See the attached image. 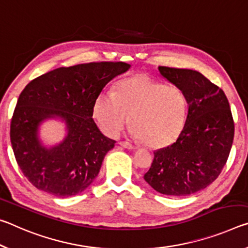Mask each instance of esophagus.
<instances>
[{"instance_id":"esophagus-1","label":"esophagus","mask_w":248,"mask_h":248,"mask_svg":"<svg viewBox=\"0 0 248 248\" xmlns=\"http://www.w3.org/2000/svg\"><path fill=\"white\" fill-rule=\"evenodd\" d=\"M120 145L122 146V147H124L126 149H135L136 148L135 146L129 143V141H120Z\"/></svg>"}]
</instances>
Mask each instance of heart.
Instances as JSON below:
<instances>
[{
  "instance_id": "b5f03b06",
  "label": "heart",
  "mask_w": 248,
  "mask_h": 248,
  "mask_svg": "<svg viewBox=\"0 0 248 248\" xmlns=\"http://www.w3.org/2000/svg\"><path fill=\"white\" fill-rule=\"evenodd\" d=\"M186 100L180 89L145 76L122 80L116 92L101 91L93 117L104 134L116 136L128 122L131 135L151 147H164L177 139L186 117Z\"/></svg>"
}]
</instances>
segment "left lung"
I'll return each mask as SVG.
<instances>
[{
  "label": "left lung",
  "mask_w": 248,
  "mask_h": 248,
  "mask_svg": "<svg viewBox=\"0 0 248 248\" xmlns=\"http://www.w3.org/2000/svg\"><path fill=\"white\" fill-rule=\"evenodd\" d=\"M158 71L184 93L188 115L177 140L154 152L144 179L161 194L190 196L212 184L224 167L233 144L232 113L224 92L200 72L168 67Z\"/></svg>",
  "instance_id": "left-lung-1"
}]
</instances>
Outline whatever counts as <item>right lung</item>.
Here are the masks:
<instances>
[{
	"label": "right lung",
	"mask_w": 248,
	"mask_h": 248,
	"mask_svg": "<svg viewBox=\"0 0 248 248\" xmlns=\"http://www.w3.org/2000/svg\"><path fill=\"white\" fill-rule=\"evenodd\" d=\"M131 66L124 62H90L62 67L27 84L11 123L16 161L28 181L52 196H76L90 186L115 140L103 135L93 120L96 95ZM64 124V139L46 144L40 127L47 120Z\"/></svg>",
	"instance_id": "obj_1"
}]
</instances>
